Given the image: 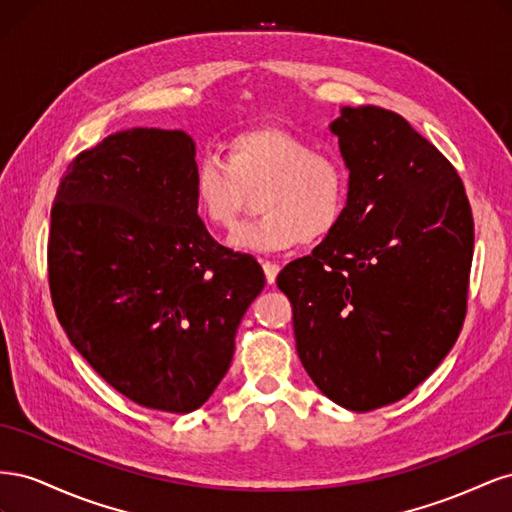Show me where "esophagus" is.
<instances>
[{"mask_svg": "<svg viewBox=\"0 0 512 512\" xmlns=\"http://www.w3.org/2000/svg\"><path fill=\"white\" fill-rule=\"evenodd\" d=\"M260 262H262V271H265V277H267V284H273L277 273H280V265L271 260H260Z\"/></svg>", "mask_w": 512, "mask_h": 512, "instance_id": "34e87169", "label": "esophagus"}]
</instances>
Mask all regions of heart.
<instances>
[{
  "instance_id": "1",
  "label": "heart",
  "mask_w": 512,
  "mask_h": 512,
  "mask_svg": "<svg viewBox=\"0 0 512 512\" xmlns=\"http://www.w3.org/2000/svg\"><path fill=\"white\" fill-rule=\"evenodd\" d=\"M226 158L207 156L194 173V203L209 226L230 230L258 194L260 218L235 243L250 250L314 245L342 224L350 196V170L331 151H316L305 138L277 126L237 132L224 145Z\"/></svg>"
}]
</instances>
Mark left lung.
Listing matches in <instances>:
<instances>
[{
    "instance_id": "8db88e82",
    "label": "left lung",
    "mask_w": 512,
    "mask_h": 512,
    "mask_svg": "<svg viewBox=\"0 0 512 512\" xmlns=\"http://www.w3.org/2000/svg\"><path fill=\"white\" fill-rule=\"evenodd\" d=\"M331 130L350 170L344 220L277 288L309 378L369 412L412 393L457 342L474 220L455 166L401 115L344 106Z\"/></svg>"
}]
</instances>
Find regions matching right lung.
<instances>
[{"mask_svg":"<svg viewBox=\"0 0 512 512\" xmlns=\"http://www.w3.org/2000/svg\"><path fill=\"white\" fill-rule=\"evenodd\" d=\"M181 130L132 128L85 149L51 209L49 288L85 361L134 404L188 414L226 376L258 262L215 241Z\"/></svg>","mask_w":512,"mask_h":512,"instance_id":"1","label":"right lung"}]
</instances>
